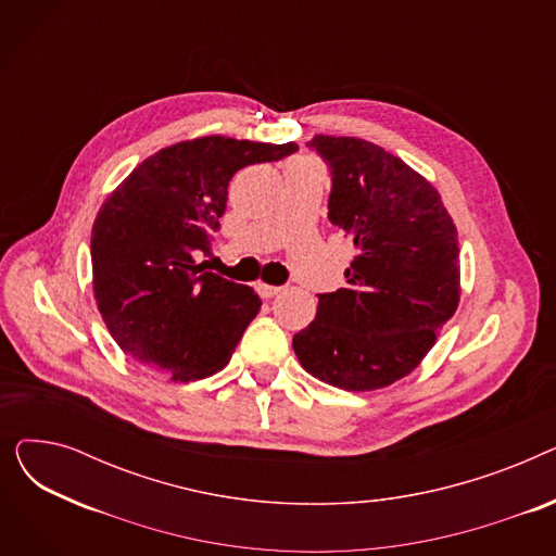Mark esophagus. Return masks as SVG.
I'll list each match as a JSON object with an SVG mask.
<instances>
[{"mask_svg":"<svg viewBox=\"0 0 556 556\" xmlns=\"http://www.w3.org/2000/svg\"><path fill=\"white\" fill-rule=\"evenodd\" d=\"M256 290H258V295L266 298V300H270V298H275V295L281 293L279 286H268V283H258Z\"/></svg>","mask_w":556,"mask_h":556,"instance_id":"obj_1","label":"esophagus"}]
</instances>
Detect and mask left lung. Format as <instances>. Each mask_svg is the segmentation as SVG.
<instances>
[{
    "mask_svg": "<svg viewBox=\"0 0 556 556\" xmlns=\"http://www.w3.org/2000/svg\"><path fill=\"white\" fill-rule=\"evenodd\" d=\"M308 146L331 168L329 220L358 254L346 288L317 295V315L293 349L329 386L388 388L417 369L457 311V229L437 189L381 146L333 135Z\"/></svg>",
    "mask_w": 556,
    "mask_h": 556,
    "instance_id": "8db88e82",
    "label": "left lung"
}]
</instances>
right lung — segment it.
<instances>
[{
  "label": "right lung",
  "instance_id": "right-lung-1",
  "mask_svg": "<svg viewBox=\"0 0 556 556\" xmlns=\"http://www.w3.org/2000/svg\"><path fill=\"white\" fill-rule=\"evenodd\" d=\"M295 151V141L198 137L146 157L108 195L92 227V286L126 354L180 383L229 363L261 300L195 256L212 252L231 175Z\"/></svg>",
  "mask_w": 556,
  "mask_h": 556
}]
</instances>
